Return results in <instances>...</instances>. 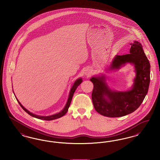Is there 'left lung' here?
Listing matches in <instances>:
<instances>
[{"label":"left lung","mask_w":160,"mask_h":160,"mask_svg":"<svg viewBox=\"0 0 160 160\" xmlns=\"http://www.w3.org/2000/svg\"><path fill=\"white\" fill-rule=\"evenodd\" d=\"M130 54L117 56L112 63L111 69H118L125 62L134 64L136 77L132 89L125 92L112 91L105 82L103 77H92L94 85L91 94L96 111L108 117H120L135 111L148 92L150 82V63L140 43L131 44Z\"/></svg>","instance_id":"left-lung-1"}]
</instances>
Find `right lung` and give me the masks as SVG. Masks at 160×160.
<instances>
[{
  "mask_svg": "<svg viewBox=\"0 0 160 160\" xmlns=\"http://www.w3.org/2000/svg\"><path fill=\"white\" fill-rule=\"evenodd\" d=\"M82 81V80L81 78L78 79V80H77V81H75V82L74 83L73 87H72V88H71V90H70L69 98H68V102H67V103L66 104L64 108V109H62V111L60 112H59V113H57V114H55V115H53L48 116V117H43V116H39V115L33 114V113H32V112L28 111L25 108H24V107L22 106V104L20 103V102H19L17 99V102H18L19 104L20 105V106H21V108H22V109H23L24 111H25V112H26L28 114H29V115H31L32 117H35V118H38V119H40L46 120V121L53 120V119H57V118H60V117H62L63 115H64L67 113V112L68 111V108H69L70 104V103H71V101H72V98H73V94H74L75 91L76 90L77 87L81 83Z\"/></svg>",
  "mask_w": 160,
  "mask_h": 160,
  "instance_id": "add662e5",
  "label": "right lung"
}]
</instances>
